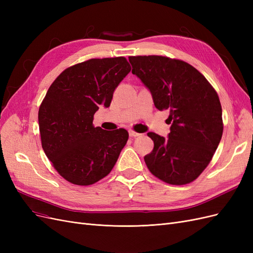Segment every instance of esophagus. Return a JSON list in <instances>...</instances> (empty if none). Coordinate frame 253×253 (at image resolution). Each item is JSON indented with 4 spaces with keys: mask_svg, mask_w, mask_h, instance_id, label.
<instances>
[{
    "mask_svg": "<svg viewBox=\"0 0 253 253\" xmlns=\"http://www.w3.org/2000/svg\"><path fill=\"white\" fill-rule=\"evenodd\" d=\"M128 134H129V136H131V137H138L140 135L139 133L133 131V129H131V131H128Z\"/></svg>",
    "mask_w": 253,
    "mask_h": 253,
    "instance_id": "1",
    "label": "esophagus"
}]
</instances>
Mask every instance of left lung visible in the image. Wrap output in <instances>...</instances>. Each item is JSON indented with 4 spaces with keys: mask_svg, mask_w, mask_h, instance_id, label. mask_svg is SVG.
I'll return each instance as SVG.
<instances>
[{
    "mask_svg": "<svg viewBox=\"0 0 253 253\" xmlns=\"http://www.w3.org/2000/svg\"><path fill=\"white\" fill-rule=\"evenodd\" d=\"M132 73L147 86L159 111L170 112L168 138L148 133L154 149L144 156L150 172L170 185L195 180L209 165L223 135L218 95L185 61L164 56L128 57Z\"/></svg>",
    "mask_w": 253,
    "mask_h": 253,
    "instance_id": "1",
    "label": "left lung"
}]
</instances>
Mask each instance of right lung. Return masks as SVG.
Instances as JSON below:
<instances>
[{
  "instance_id": "obj_1",
  "label": "right lung",
  "mask_w": 253,
  "mask_h": 253,
  "mask_svg": "<svg viewBox=\"0 0 253 253\" xmlns=\"http://www.w3.org/2000/svg\"><path fill=\"white\" fill-rule=\"evenodd\" d=\"M129 72L125 57L89 59L61 73L43 99L38 115L42 148L74 185L89 186L105 177L128 139L126 129L105 131L93 120L99 106L109 108Z\"/></svg>"
}]
</instances>
